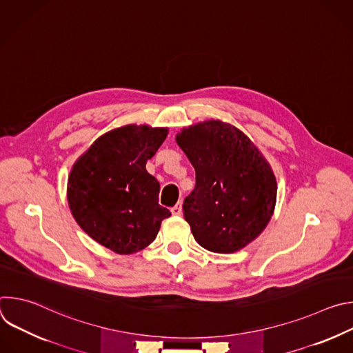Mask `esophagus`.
Wrapping results in <instances>:
<instances>
[{"instance_id": "obj_1", "label": "esophagus", "mask_w": 353, "mask_h": 353, "mask_svg": "<svg viewBox=\"0 0 353 353\" xmlns=\"http://www.w3.org/2000/svg\"><path fill=\"white\" fill-rule=\"evenodd\" d=\"M172 214L173 215H176V216H179V215H181L183 214V208H181V203H177L173 208H172Z\"/></svg>"}]
</instances>
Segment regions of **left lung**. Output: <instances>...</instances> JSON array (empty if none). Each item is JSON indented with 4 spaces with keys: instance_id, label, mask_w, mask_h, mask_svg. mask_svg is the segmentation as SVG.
Instances as JSON below:
<instances>
[{
    "instance_id": "1",
    "label": "left lung",
    "mask_w": 353,
    "mask_h": 353,
    "mask_svg": "<svg viewBox=\"0 0 353 353\" xmlns=\"http://www.w3.org/2000/svg\"><path fill=\"white\" fill-rule=\"evenodd\" d=\"M176 141L195 169L183 211L196 243L230 254L259 237L276 203V180L259 148L221 120L183 128Z\"/></svg>"
}]
</instances>
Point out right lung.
I'll return each mask as SVG.
<instances>
[{
  "label": "right lung",
  "instance_id": "right-lung-1",
  "mask_svg": "<svg viewBox=\"0 0 353 353\" xmlns=\"http://www.w3.org/2000/svg\"><path fill=\"white\" fill-rule=\"evenodd\" d=\"M168 128L130 124L99 137L74 163L67 196L77 223L117 254L152 243L172 214L159 205V181L145 169Z\"/></svg>",
  "mask_w": 353,
  "mask_h": 353
}]
</instances>
